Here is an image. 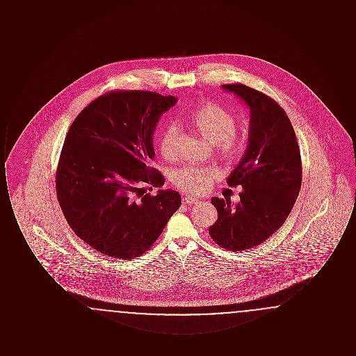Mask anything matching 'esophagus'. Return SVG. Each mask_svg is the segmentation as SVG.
Instances as JSON below:
<instances>
[{
  "label": "esophagus",
  "mask_w": 356,
  "mask_h": 356,
  "mask_svg": "<svg viewBox=\"0 0 356 356\" xmlns=\"http://www.w3.org/2000/svg\"><path fill=\"white\" fill-rule=\"evenodd\" d=\"M196 203H199V200H197V199H195V197H192V196H186V197H183V204H186V205Z\"/></svg>",
  "instance_id": "esophagus-1"
}]
</instances>
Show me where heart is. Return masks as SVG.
I'll list each match as a JSON object with an SVG mask.
<instances>
[{"label": "heart", "mask_w": 356, "mask_h": 356, "mask_svg": "<svg viewBox=\"0 0 356 356\" xmlns=\"http://www.w3.org/2000/svg\"><path fill=\"white\" fill-rule=\"evenodd\" d=\"M191 124L202 135L213 144L215 152L221 159H231L240 148V138L237 137L236 120L234 115L215 102H207L191 115ZM159 148L164 159L175 160L179 154V128L170 124L164 128L159 140ZM219 177L215 168H203L188 165L175 170L172 183L180 191L189 195L204 193L208 186L213 184Z\"/></svg>", "instance_id": "heart-1"}]
</instances>
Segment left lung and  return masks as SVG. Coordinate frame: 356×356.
<instances>
[{
    "instance_id": "left-lung-1",
    "label": "left lung",
    "mask_w": 356,
    "mask_h": 356,
    "mask_svg": "<svg viewBox=\"0 0 356 356\" xmlns=\"http://www.w3.org/2000/svg\"><path fill=\"white\" fill-rule=\"evenodd\" d=\"M250 108L248 145L228 186H243L240 202L213 197L218 220L209 227L212 240L229 251L259 245L288 218L302 186L298 140L284 109L247 85H222Z\"/></svg>"
}]
</instances>
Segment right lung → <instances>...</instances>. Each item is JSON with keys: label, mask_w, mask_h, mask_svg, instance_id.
Instances as JSON below:
<instances>
[{"label": "right lung", "mask_w": 356, "mask_h": 356, "mask_svg": "<svg viewBox=\"0 0 356 356\" xmlns=\"http://www.w3.org/2000/svg\"><path fill=\"white\" fill-rule=\"evenodd\" d=\"M177 100L148 90H112L84 108L72 122L56 172L60 207L73 232L102 254L129 260L148 251L180 193L151 168L153 132Z\"/></svg>", "instance_id": "1"}]
</instances>
